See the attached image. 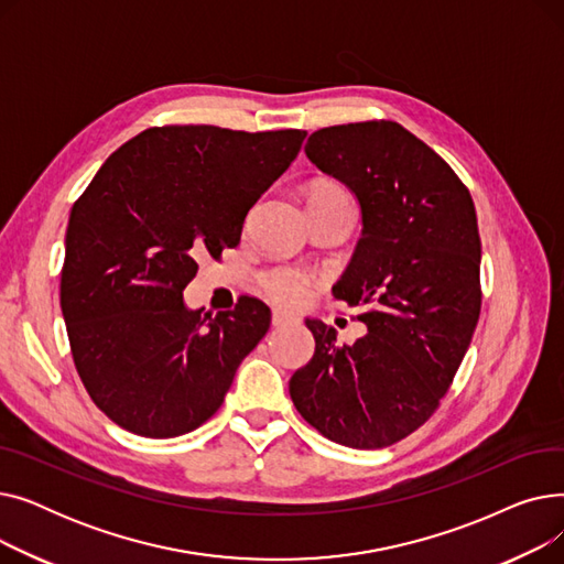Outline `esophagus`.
Instances as JSON below:
<instances>
[{
	"mask_svg": "<svg viewBox=\"0 0 564 564\" xmlns=\"http://www.w3.org/2000/svg\"><path fill=\"white\" fill-rule=\"evenodd\" d=\"M294 322H297V317L285 313V311H274L272 313V324H274V327H288V324H294Z\"/></svg>",
	"mask_w": 564,
	"mask_h": 564,
	"instance_id": "obj_1",
	"label": "esophagus"
}]
</instances>
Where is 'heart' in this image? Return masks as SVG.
<instances>
[{
    "label": "heart",
    "instance_id": "heart-1",
    "mask_svg": "<svg viewBox=\"0 0 564 564\" xmlns=\"http://www.w3.org/2000/svg\"><path fill=\"white\" fill-rule=\"evenodd\" d=\"M338 187H322L319 192H334ZM260 285L264 290L267 297H270L274 304L281 306H302L313 292V279L302 267H292V264H279L267 270L260 276Z\"/></svg>",
    "mask_w": 564,
    "mask_h": 564
}]
</instances>
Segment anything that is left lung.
<instances>
[{"mask_svg": "<svg viewBox=\"0 0 564 564\" xmlns=\"http://www.w3.org/2000/svg\"><path fill=\"white\" fill-rule=\"evenodd\" d=\"M306 155L361 203L364 235L332 294L361 308L368 334L338 345L332 327L306 319L315 354L290 398L340 446L387 448L430 421L476 332V205L446 160L387 118L322 128Z\"/></svg>", "mask_w": 564, "mask_h": 564, "instance_id": "obj_1", "label": "left lung"}]
</instances>
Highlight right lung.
<instances>
[{"instance_id":"right-lung-1","label":"right lung","mask_w":564,"mask_h":564,"mask_svg":"<svg viewBox=\"0 0 564 564\" xmlns=\"http://www.w3.org/2000/svg\"><path fill=\"white\" fill-rule=\"evenodd\" d=\"M304 139L306 130L148 128L75 200L58 297L77 375L116 425L171 438L221 406L272 315L249 294L215 317L187 311L183 290L200 256L240 245L247 213Z\"/></svg>"}]
</instances>
